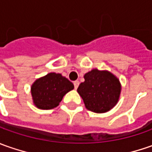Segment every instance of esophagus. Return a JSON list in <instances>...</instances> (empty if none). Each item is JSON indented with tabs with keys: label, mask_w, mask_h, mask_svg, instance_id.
I'll list each match as a JSON object with an SVG mask.
<instances>
[{
	"label": "esophagus",
	"mask_w": 152,
	"mask_h": 152,
	"mask_svg": "<svg viewBox=\"0 0 152 152\" xmlns=\"http://www.w3.org/2000/svg\"><path fill=\"white\" fill-rule=\"evenodd\" d=\"M78 86H79V81H74V86H75V88H76V89L78 87Z\"/></svg>",
	"instance_id": "obj_1"
}]
</instances>
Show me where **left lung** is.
<instances>
[{"label": "left lung", "instance_id": "left-lung-1", "mask_svg": "<svg viewBox=\"0 0 152 152\" xmlns=\"http://www.w3.org/2000/svg\"><path fill=\"white\" fill-rule=\"evenodd\" d=\"M84 79L77 92L88 110L102 113L111 110L118 103L121 84L118 77L110 71L92 69L84 75Z\"/></svg>", "mask_w": 152, "mask_h": 152}]
</instances>
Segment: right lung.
<instances>
[{
	"label": "right lung",
	"instance_id": "1",
	"mask_svg": "<svg viewBox=\"0 0 152 152\" xmlns=\"http://www.w3.org/2000/svg\"><path fill=\"white\" fill-rule=\"evenodd\" d=\"M74 89L73 83L61 74L51 72L37 79L31 86L34 104L39 109L57 107L63 97Z\"/></svg>",
	"mask_w": 152,
	"mask_h": 152
}]
</instances>
